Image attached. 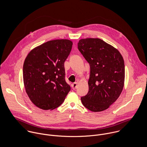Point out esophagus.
Here are the masks:
<instances>
[{"mask_svg": "<svg viewBox=\"0 0 147 147\" xmlns=\"http://www.w3.org/2000/svg\"><path fill=\"white\" fill-rule=\"evenodd\" d=\"M77 87H78V84H77V83H73V84H72V88L73 89H76Z\"/></svg>", "mask_w": 147, "mask_h": 147, "instance_id": "obj_1", "label": "esophagus"}]
</instances>
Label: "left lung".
<instances>
[{"mask_svg":"<svg viewBox=\"0 0 147 147\" xmlns=\"http://www.w3.org/2000/svg\"><path fill=\"white\" fill-rule=\"evenodd\" d=\"M78 47L90 65L89 91L81 97L88 110L99 112L119 97L124 86L125 63L119 51L99 38L82 39Z\"/></svg>","mask_w":147,"mask_h":147,"instance_id":"8db88e82","label":"left lung"}]
</instances>
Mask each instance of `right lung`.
<instances>
[{
    "label": "right lung",
    "mask_w": 147,
    "mask_h": 147,
    "mask_svg": "<svg viewBox=\"0 0 147 147\" xmlns=\"http://www.w3.org/2000/svg\"><path fill=\"white\" fill-rule=\"evenodd\" d=\"M68 40L45 42L33 49L23 65V81L31 101L43 110L61 105L71 90L65 80L64 62L72 49Z\"/></svg>",
    "instance_id": "add662e5"
}]
</instances>
